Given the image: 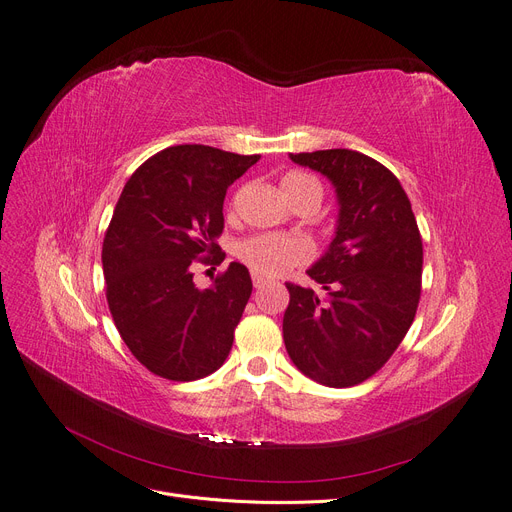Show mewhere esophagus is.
Segmentation results:
<instances>
[{
  "label": "esophagus",
  "mask_w": 512,
  "mask_h": 512,
  "mask_svg": "<svg viewBox=\"0 0 512 512\" xmlns=\"http://www.w3.org/2000/svg\"><path fill=\"white\" fill-rule=\"evenodd\" d=\"M263 284H265V278L259 276V274H253V286H255V288H261Z\"/></svg>",
  "instance_id": "1"
}]
</instances>
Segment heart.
Masks as SVG:
<instances>
[{
  "label": "heart",
  "instance_id": "b5f03b06",
  "mask_svg": "<svg viewBox=\"0 0 512 512\" xmlns=\"http://www.w3.org/2000/svg\"><path fill=\"white\" fill-rule=\"evenodd\" d=\"M282 190L293 205L309 196L322 198L320 182L305 171H288L282 177ZM236 257L259 276H278L295 265L307 263L314 257V247L301 236L265 232L240 240L236 244Z\"/></svg>",
  "mask_w": 512,
  "mask_h": 512
}]
</instances>
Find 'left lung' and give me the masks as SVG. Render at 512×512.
Listing matches in <instances>:
<instances>
[{"mask_svg": "<svg viewBox=\"0 0 512 512\" xmlns=\"http://www.w3.org/2000/svg\"><path fill=\"white\" fill-rule=\"evenodd\" d=\"M337 188L339 226L307 270L324 297L286 282L284 345L293 364L326 387H353L379 372L414 322L422 238L410 198L379 161L347 148L291 154Z\"/></svg>", "mask_w": 512, "mask_h": 512, "instance_id": "left-lung-1", "label": "left lung"}]
</instances>
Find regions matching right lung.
Wrapping results in <instances>:
<instances>
[{
	"instance_id": "add662e5",
	"label": "right lung",
	"mask_w": 512,
	"mask_h": 512,
	"mask_svg": "<svg viewBox=\"0 0 512 512\" xmlns=\"http://www.w3.org/2000/svg\"><path fill=\"white\" fill-rule=\"evenodd\" d=\"M259 159L203 144L169 146L121 192L102 247L106 301L121 339L152 374L196 381L228 358L253 291L249 270L234 261L201 291L192 265L226 259L215 242L226 190Z\"/></svg>"
}]
</instances>
